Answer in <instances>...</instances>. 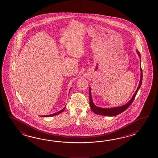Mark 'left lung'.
<instances>
[{
    "mask_svg": "<svg viewBox=\"0 0 158 158\" xmlns=\"http://www.w3.org/2000/svg\"><path fill=\"white\" fill-rule=\"evenodd\" d=\"M138 55L139 56L140 60H141V54L137 50ZM141 62V61H140ZM141 69V79H140V82L139 84V86L138 87L136 91L135 92L133 96L131 98V99L128 102V103L125 105H123L122 106L120 107H117L114 108H99L97 107L95 105H94L93 103V102L92 100V97H91V94L90 88H89V98H90V106L91 109L95 114H101V115H104V116H116L118 114H120L122 112L125 111L129 106L131 105L132 102L134 101L135 97L136 95L137 94L138 91L139 90V88L141 87V84H142V70L141 68V66L140 67Z\"/></svg>",
    "mask_w": 158,
    "mask_h": 158,
    "instance_id": "obj_1",
    "label": "left lung"
}]
</instances>
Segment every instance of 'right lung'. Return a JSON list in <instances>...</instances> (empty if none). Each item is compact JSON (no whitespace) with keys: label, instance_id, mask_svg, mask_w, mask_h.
<instances>
[{"label":"right lung","instance_id":"right-lung-1","mask_svg":"<svg viewBox=\"0 0 158 158\" xmlns=\"http://www.w3.org/2000/svg\"><path fill=\"white\" fill-rule=\"evenodd\" d=\"M65 108L66 107H65L63 109V110H61V111H59V112H57L56 113H55V114H49V115H45V116H42V117H51V116H55V115H56V114H60L62 112H63L64 110L65 109Z\"/></svg>","mask_w":158,"mask_h":158}]
</instances>
